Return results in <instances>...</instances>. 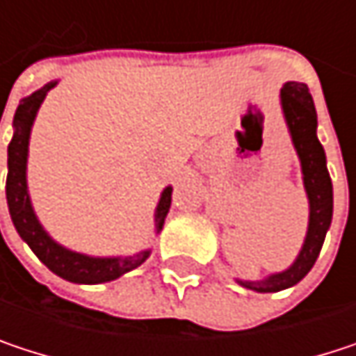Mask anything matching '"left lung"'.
<instances>
[{
  "label": "left lung",
  "mask_w": 356,
  "mask_h": 356,
  "mask_svg": "<svg viewBox=\"0 0 356 356\" xmlns=\"http://www.w3.org/2000/svg\"><path fill=\"white\" fill-rule=\"evenodd\" d=\"M280 108L282 117L301 165L303 189L309 204L307 233L293 264L280 272H272L259 280H241L237 284L255 293H278L301 282L314 268L320 255L325 233L332 225L334 212V191L332 179L325 165V152L318 140V113L309 88L303 82H284L280 88Z\"/></svg>",
  "instance_id": "obj_1"
}]
</instances>
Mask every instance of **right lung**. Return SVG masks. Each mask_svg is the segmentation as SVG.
<instances>
[{
  "label": "right lung",
  "instance_id": "obj_1",
  "mask_svg": "<svg viewBox=\"0 0 356 356\" xmlns=\"http://www.w3.org/2000/svg\"><path fill=\"white\" fill-rule=\"evenodd\" d=\"M59 80L47 82L42 88L35 90L31 97H24L14 115V136L8 146V181H6V200L12 222L20 235V239L33 249L36 257L59 278L74 282V284H101L117 280L119 276L136 270L142 266L152 248L140 249L131 255H88L82 251L61 245L55 241L49 231L38 220L29 191V148H31V134L35 125L38 108L47 99L49 90H53ZM171 193L173 187L167 185L161 191L159 204L154 208V237L161 235L165 227V218L171 208Z\"/></svg>",
  "mask_w": 356,
  "mask_h": 356
}]
</instances>
